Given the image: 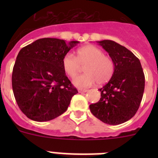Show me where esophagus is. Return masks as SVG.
<instances>
[{"label": "esophagus", "instance_id": "obj_1", "mask_svg": "<svg viewBox=\"0 0 158 158\" xmlns=\"http://www.w3.org/2000/svg\"><path fill=\"white\" fill-rule=\"evenodd\" d=\"M79 92H80V93H84V92H86L87 90L86 89H79Z\"/></svg>", "mask_w": 158, "mask_h": 158}]
</instances>
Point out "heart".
Returning <instances> with one entry per match:
<instances>
[{"mask_svg": "<svg viewBox=\"0 0 158 158\" xmlns=\"http://www.w3.org/2000/svg\"><path fill=\"white\" fill-rule=\"evenodd\" d=\"M84 67L85 73L74 79L73 84L79 88H87L95 82L104 84L112 76L114 71V63L109 56L98 47L86 45L78 49L76 57L71 53H66L62 60V66L66 74L74 78L79 74L81 66Z\"/></svg>", "mask_w": 158, "mask_h": 158, "instance_id": "heart-1", "label": "heart"}]
</instances>
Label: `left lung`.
Listing matches in <instances>:
<instances>
[{"label":"left lung","mask_w":158,"mask_h":158,"mask_svg":"<svg viewBox=\"0 0 158 158\" xmlns=\"http://www.w3.org/2000/svg\"><path fill=\"white\" fill-rule=\"evenodd\" d=\"M97 43L113 60L114 71L109 82L99 89V101L89 109L104 123L119 125L131 118L139 108L144 90V72L138 58L125 47L109 40Z\"/></svg>","instance_id":"left-lung-1"}]
</instances>
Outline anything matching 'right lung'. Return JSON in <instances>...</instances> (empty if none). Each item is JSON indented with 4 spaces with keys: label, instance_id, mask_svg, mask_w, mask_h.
I'll use <instances>...</instances> for the list:
<instances>
[{
    "label": "right lung",
    "instance_id": "1",
    "mask_svg": "<svg viewBox=\"0 0 158 158\" xmlns=\"http://www.w3.org/2000/svg\"><path fill=\"white\" fill-rule=\"evenodd\" d=\"M79 41L43 38L22 48L12 73V88L22 112L36 122L61 115L78 93L63 69V56Z\"/></svg>",
    "mask_w": 158,
    "mask_h": 158
}]
</instances>
